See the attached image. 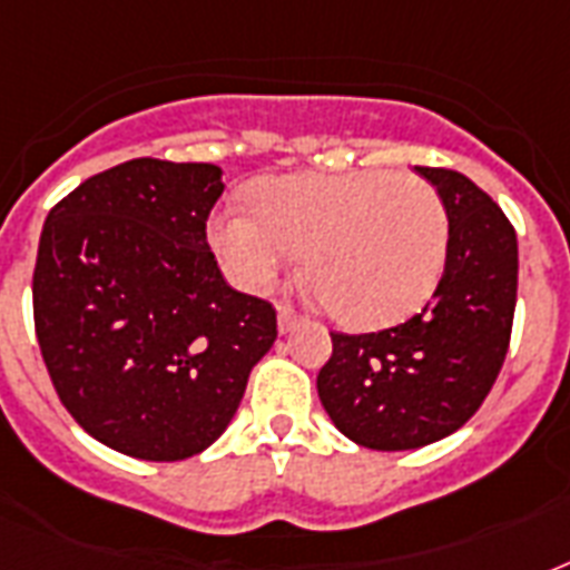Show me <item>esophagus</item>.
<instances>
[{
    "label": "esophagus",
    "mask_w": 570,
    "mask_h": 570,
    "mask_svg": "<svg viewBox=\"0 0 570 570\" xmlns=\"http://www.w3.org/2000/svg\"><path fill=\"white\" fill-rule=\"evenodd\" d=\"M298 322H302V316H298L293 307H286V304H281V307H277V328H281V334H289V331H293Z\"/></svg>",
    "instance_id": "esophagus-1"
}]
</instances>
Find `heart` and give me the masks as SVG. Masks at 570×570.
<instances>
[{
  "instance_id": "b5f03b06",
  "label": "heart",
  "mask_w": 570,
  "mask_h": 570,
  "mask_svg": "<svg viewBox=\"0 0 570 570\" xmlns=\"http://www.w3.org/2000/svg\"><path fill=\"white\" fill-rule=\"evenodd\" d=\"M209 242L245 289H268L304 250V277L348 328H384L420 311L441 281L450 218L414 174L346 171L275 177L257 213L224 206Z\"/></svg>"
}]
</instances>
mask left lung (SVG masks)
<instances>
[{"label": "left lung", "instance_id": "obj_1", "mask_svg": "<svg viewBox=\"0 0 570 570\" xmlns=\"http://www.w3.org/2000/svg\"><path fill=\"white\" fill-rule=\"evenodd\" d=\"M450 218L446 263L432 302L375 334H331L316 375L328 416L366 450H416L452 434L494 387L518 302V236L476 183L416 168Z\"/></svg>", "mask_w": 570, "mask_h": 570}]
</instances>
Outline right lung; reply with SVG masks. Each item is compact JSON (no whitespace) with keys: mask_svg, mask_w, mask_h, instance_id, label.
Instances as JSON below:
<instances>
[{"mask_svg":"<svg viewBox=\"0 0 570 570\" xmlns=\"http://www.w3.org/2000/svg\"><path fill=\"white\" fill-rule=\"evenodd\" d=\"M209 163L129 159L58 200L31 277L35 334L61 405L145 461L204 452L277 337L275 307L236 293L206 242Z\"/></svg>","mask_w":570,"mask_h":570,"instance_id":"obj_1","label":"right lung"}]
</instances>
